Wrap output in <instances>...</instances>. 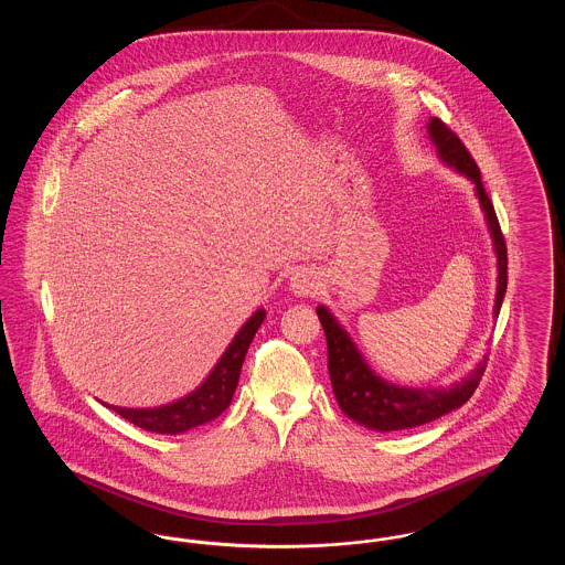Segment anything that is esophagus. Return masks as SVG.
<instances>
[{"instance_id": "1", "label": "esophagus", "mask_w": 565, "mask_h": 565, "mask_svg": "<svg viewBox=\"0 0 565 565\" xmlns=\"http://www.w3.org/2000/svg\"><path fill=\"white\" fill-rule=\"evenodd\" d=\"M318 275L316 270L311 269H298L295 275L290 277V288L292 292L298 296H311L318 292Z\"/></svg>"}]
</instances>
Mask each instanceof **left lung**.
<instances>
[{"label": "left lung", "mask_w": 565, "mask_h": 565, "mask_svg": "<svg viewBox=\"0 0 565 565\" xmlns=\"http://www.w3.org/2000/svg\"><path fill=\"white\" fill-rule=\"evenodd\" d=\"M428 134L431 141L436 143L440 159L456 167L459 173L470 178L477 186V196L481 201V207L493 237V247L498 254V295H495V309H493V313L498 316L507 295V284H509V256H507V242L493 210V203L484 192L481 169L470 157L461 139L440 118H431L428 122ZM318 318L326 332L328 373H330L334 398L348 417L371 430H408V428H417L434 422L440 415L468 403L475 390L479 387V381L483 379L487 362H481L477 371H472L461 383H456L449 390L445 387L413 390V387H401V385L387 383L369 369V364L362 360V355L351 343L350 334L337 323L326 307H318Z\"/></svg>", "instance_id": "obj_1"}]
</instances>
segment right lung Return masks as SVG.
I'll return each instance as SVG.
<instances>
[{
  "label": "right lung",
  "instance_id": "add662e5",
  "mask_svg": "<svg viewBox=\"0 0 565 565\" xmlns=\"http://www.w3.org/2000/svg\"><path fill=\"white\" fill-rule=\"evenodd\" d=\"M265 309H258L247 322L243 323L242 330L224 351L220 362L215 364L210 376L194 390L186 398L178 403L164 404L159 408H122V406H109L116 411L122 419L134 424L137 428H143L157 434H180V431L192 430L196 426H203L207 422L222 415L228 404L233 401V394L237 390L239 375H242L243 360L247 348L265 322Z\"/></svg>",
  "mask_w": 565,
  "mask_h": 565
}]
</instances>
